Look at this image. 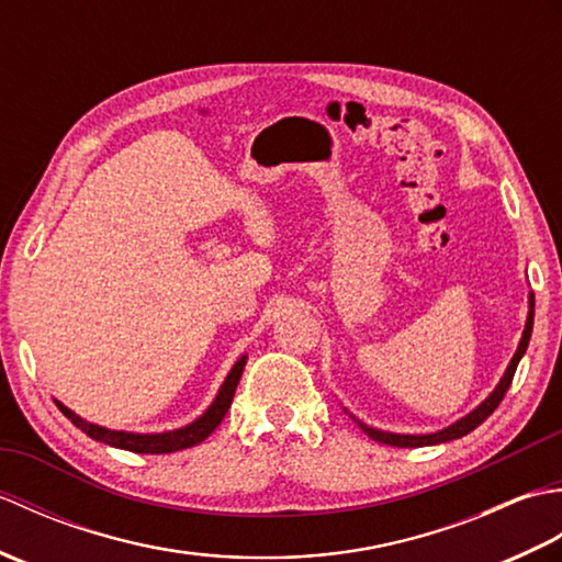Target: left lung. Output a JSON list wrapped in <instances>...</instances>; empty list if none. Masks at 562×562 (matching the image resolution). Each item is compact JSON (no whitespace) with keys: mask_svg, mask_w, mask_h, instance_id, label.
<instances>
[{"mask_svg":"<svg viewBox=\"0 0 562 562\" xmlns=\"http://www.w3.org/2000/svg\"><path fill=\"white\" fill-rule=\"evenodd\" d=\"M531 328H533V294H529V316H527V326H524V333H521L519 348H517L515 357H512V362L505 369V374H503V379H499V384L495 386V391L479 405V408L471 411L469 415L461 417V420H457L453 425L439 429V432H432V435H393V432H381V429H374V427H367L364 423L357 420V417H352V420L362 427L364 435H369L374 441H381V445H391V447H429V445H441V441H451V439H459L463 435L473 432L475 427H479L483 420H487V417L493 415V411L497 408L499 401L505 398L512 379H515L517 364L524 357V352H527V348H529Z\"/></svg>","mask_w":562,"mask_h":562,"instance_id":"obj_1","label":"left lung"}]
</instances>
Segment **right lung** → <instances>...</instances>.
Masks as SVG:
<instances>
[{"mask_svg": "<svg viewBox=\"0 0 562 562\" xmlns=\"http://www.w3.org/2000/svg\"><path fill=\"white\" fill-rule=\"evenodd\" d=\"M244 367H246V355L241 357V360H236L232 372L226 374L217 398L212 401L210 408L202 413L198 420H193L186 427L171 429V432L139 435V432H123V429H109V427H101V425L83 420V417H79L75 411H69L67 405H63L59 401H55V403H57V408L63 411V415L69 417L71 425H77L83 435H89L97 441H103V445H111V447L125 449V451H135V453H171V451H181V449L200 445V441H205L214 432V429H217V425L224 420L226 411L232 408L234 393L238 386V379H241V374H244Z\"/></svg>", "mask_w": 562, "mask_h": 562, "instance_id": "1", "label": "right lung"}]
</instances>
